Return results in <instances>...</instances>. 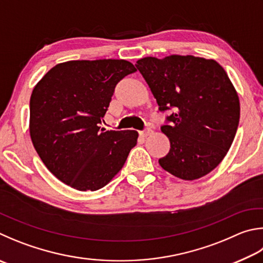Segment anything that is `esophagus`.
<instances>
[{
	"label": "esophagus",
	"instance_id": "esophagus-1",
	"mask_svg": "<svg viewBox=\"0 0 263 263\" xmlns=\"http://www.w3.org/2000/svg\"><path fill=\"white\" fill-rule=\"evenodd\" d=\"M152 133H153V131L151 130V128H146V130L140 132V136L141 137H148V136H151Z\"/></svg>",
	"mask_w": 263,
	"mask_h": 263
}]
</instances>
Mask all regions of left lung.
I'll list each match as a JSON object with an SVG mask.
<instances>
[{
  "label": "left lung",
  "mask_w": 263,
  "mask_h": 263,
  "mask_svg": "<svg viewBox=\"0 0 263 263\" xmlns=\"http://www.w3.org/2000/svg\"><path fill=\"white\" fill-rule=\"evenodd\" d=\"M136 66L159 110H171L161 126L170 151L160 165L185 180L211 173L231 147L240 117L239 98L226 71L216 61L192 55L145 57Z\"/></svg>",
  "instance_id": "8db88e82"
}]
</instances>
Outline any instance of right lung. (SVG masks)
Returning <instances> with one entry per match:
<instances>
[{
	"label": "right lung",
	"instance_id": "right-lung-1",
	"mask_svg": "<svg viewBox=\"0 0 263 263\" xmlns=\"http://www.w3.org/2000/svg\"><path fill=\"white\" fill-rule=\"evenodd\" d=\"M125 60L69 61L33 89L30 135L50 173L78 191L102 189L137 144L133 130H100L116 85L136 72Z\"/></svg>",
	"mask_w": 263,
	"mask_h": 263
}]
</instances>
